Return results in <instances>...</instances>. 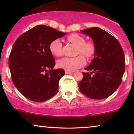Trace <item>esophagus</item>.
Listing matches in <instances>:
<instances>
[{
	"label": "esophagus",
	"instance_id": "esophagus-1",
	"mask_svg": "<svg viewBox=\"0 0 134 134\" xmlns=\"http://www.w3.org/2000/svg\"><path fill=\"white\" fill-rule=\"evenodd\" d=\"M72 72V71H67V70H65V74H71Z\"/></svg>",
	"mask_w": 134,
	"mask_h": 134
}]
</instances>
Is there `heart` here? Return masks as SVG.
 <instances>
[{"label": "heart", "mask_w": 134, "mask_h": 134, "mask_svg": "<svg viewBox=\"0 0 134 134\" xmlns=\"http://www.w3.org/2000/svg\"><path fill=\"white\" fill-rule=\"evenodd\" d=\"M67 40L77 47V54H82L88 58L94 55L96 46L94 42H85V38L77 34H72L67 36ZM49 49L52 55L56 57L62 55V44L59 39H55L49 45ZM86 64V59L83 56L79 55L76 57H65L57 62L58 66L69 71H72L83 66Z\"/></svg>", "instance_id": "obj_1"}]
</instances>
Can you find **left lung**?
<instances>
[{
    "mask_svg": "<svg viewBox=\"0 0 134 134\" xmlns=\"http://www.w3.org/2000/svg\"><path fill=\"white\" fill-rule=\"evenodd\" d=\"M81 33L90 36L96 51L92 62L85 68L91 72H82L83 79L79 83V88L90 98H106L112 94L121 83L125 71L123 50L114 36L99 27L82 30Z\"/></svg>",
    "mask_w": 134,
    "mask_h": 134,
    "instance_id": "obj_1",
    "label": "left lung"
}]
</instances>
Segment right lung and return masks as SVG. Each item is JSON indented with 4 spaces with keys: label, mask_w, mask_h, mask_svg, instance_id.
Listing matches in <instances>:
<instances>
[{
    "label": "right lung",
    "mask_w": 134,
    "mask_h": 134,
    "mask_svg": "<svg viewBox=\"0 0 134 134\" xmlns=\"http://www.w3.org/2000/svg\"><path fill=\"white\" fill-rule=\"evenodd\" d=\"M65 35L38 25L14 42L8 60L12 79L18 91L29 100L44 102L57 93L58 82L65 73L63 69H53L55 63L49 45Z\"/></svg>",
    "instance_id": "obj_1"
}]
</instances>
